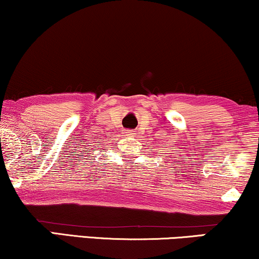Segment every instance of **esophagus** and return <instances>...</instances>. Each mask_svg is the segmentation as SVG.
Returning <instances> with one entry per match:
<instances>
[{"instance_id":"1","label":"esophagus","mask_w":259,"mask_h":259,"mask_svg":"<svg viewBox=\"0 0 259 259\" xmlns=\"http://www.w3.org/2000/svg\"><path fill=\"white\" fill-rule=\"evenodd\" d=\"M132 132H133V131H132V130H127L125 133H126V134H132Z\"/></svg>"}]
</instances>
